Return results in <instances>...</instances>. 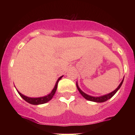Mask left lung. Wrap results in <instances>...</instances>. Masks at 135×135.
I'll return each instance as SVG.
<instances>
[{"mask_svg": "<svg viewBox=\"0 0 135 135\" xmlns=\"http://www.w3.org/2000/svg\"><path fill=\"white\" fill-rule=\"evenodd\" d=\"M123 80H124V78L121 81V83H120V84L119 85L118 87L116 88L115 90L113 91L112 92L110 93L105 94V95H103V96H100V97H92V96L88 95V94L85 93H84L83 91L80 89L77 83H76V86H77V89H78L79 91V93L81 94V95L83 96V97L85 99H86L87 100H89V101H91V102H97V103H102V102H106L107 100L110 99L111 98H112L113 96H114V94L116 93H117V91H118L119 89H120V86H122V83H123Z\"/></svg>", "mask_w": 135, "mask_h": 135, "instance_id": "8db88e82", "label": "left lung"}]
</instances>
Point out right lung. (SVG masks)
I'll use <instances>...</instances> for the list:
<instances>
[{"label": "right lung", "mask_w": 135, "mask_h": 135, "mask_svg": "<svg viewBox=\"0 0 135 135\" xmlns=\"http://www.w3.org/2000/svg\"><path fill=\"white\" fill-rule=\"evenodd\" d=\"M62 77H63V75L60 77H59L58 79L57 80L56 83V84H55V87H54L53 89H52L51 92V93H49V94H47V95H46V96H44V97H38V98L28 97H27V96L23 95V94H22L21 93L19 92V91H18L17 89L16 90H17V91H18V94L21 96V97L22 98L23 100H25L26 102H28V103H30V104H32V105L44 104V103H46L49 101H50V100L52 98V97H53V96L55 95L56 91V89H57V86H58V83L59 80L62 78Z\"/></svg>", "instance_id": "add662e5"}]
</instances>
